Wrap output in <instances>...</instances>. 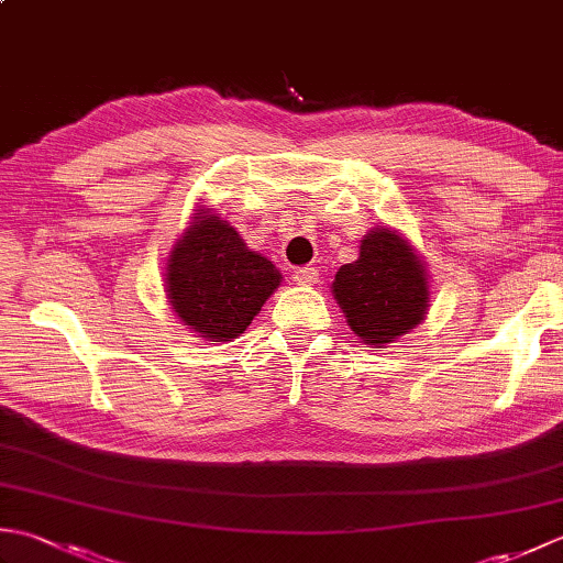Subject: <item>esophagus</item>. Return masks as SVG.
<instances>
[{
  "label": "esophagus",
  "instance_id": "esophagus-1",
  "mask_svg": "<svg viewBox=\"0 0 563 563\" xmlns=\"http://www.w3.org/2000/svg\"><path fill=\"white\" fill-rule=\"evenodd\" d=\"M292 280H295L297 285H314V283L319 280V273H317V268H309V266L295 268V271H292Z\"/></svg>",
  "mask_w": 563,
  "mask_h": 563
}]
</instances>
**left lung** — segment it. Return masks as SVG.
<instances>
[{
    "label": "left lung",
    "instance_id": "1",
    "mask_svg": "<svg viewBox=\"0 0 563 563\" xmlns=\"http://www.w3.org/2000/svg\"><path fill=\"white\" fill-rule=\"evenodd\" d=\"M333 297L357 336L382 349L423 319L428 283L413 249L399 234L375 230L363 239L361 258L339 268Z\"/></svg>",
    "mask_w": 563,
    "mask_h": 563
}]
</instances>
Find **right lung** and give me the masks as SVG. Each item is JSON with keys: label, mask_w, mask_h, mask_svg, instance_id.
I'll list each match as a JSON object with an SVG mask.
<instances>
[{"label": "right lung", "mask_w": 563, "mask_h": 563, "mask_svg": "<svg viewBox=\"0 0 563 563\" xmlns=\"http://www.w3.org/2000/svg\"><path fill=\"white\" fill-rule=\"evenodd\" d=\"M278 285L273 263L246 249L234 227L214 214L198 218L166 266L174 312L210 341L244 333Z\"/></svg>", "instance_id": "add662e5"}]
</instances>
